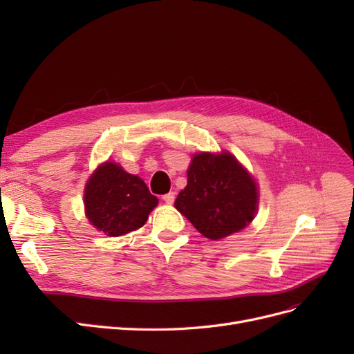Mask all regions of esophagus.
Returning <instances> with one entry per match:
<instances>
[{"label":"esophagus","mask_w":354,"mask_h":354,"mask_svg":"<svg viewBox=\"0 0 354 354\" xmlns=\"http://www.w3.org/2000/svg\"><path fill=\"white\" fill-rule=\"evenodd\" d=\"M162 199H164L165 203H168V205H171V203H173L174 199H176V194H174V192H169V194H167V195L162 196Z\"/></svg>","instance_id":"34e87169"}]
</instances>
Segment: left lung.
Returning <instances> with one entry per match:
<instances>
[{"label":"left lung","instance_id":"8db88e82","mask_svg":"<svg viewBox=\"0 0 354 354\" xmlns=\"http://www.w3.org/2000/svg\"><path fill=\"white\" fill-rule=\"evenodd\" d=\"M257 186L230 153H196L187 186L174 207L203 236L217 241L248 226L257 211Z\"/></svg>","mask_w":354,"mask_h":354}]
</instances>
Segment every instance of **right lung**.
Masks as SVG:
<instances>
[{
	"label": "right lung",
	"instance_id": "obj_1",
	"mask_svg": "<svg viewBox=\"0 0 354 354\" xmlns=\"http://www.w3.org/2000/svg\"><path fill=\"white\" fill-rule=\"evenodd\" d=\"M84 201L90 223L109 236L142 227L158 203L140 177L113 162L103 164L91 176Z\"/></svg>",
	"mask_w": 354,
	"mask_h": 354
}]
</instances>
